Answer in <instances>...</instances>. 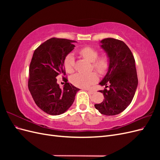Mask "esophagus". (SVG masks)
I'll use <instances>...</instances> for the list:
<instances>
[{"mask_svg": "<svg viewBox=\"0 0 160 160\" xmlns=\"http://www.w3.org/2000/svg\"><path fill=\"white\" fill-rule=\"evenodd\" d=\"M86 91H88V93H90V94H93V93H95V91L92 90V89H86Z\"/></svg>", "mask_w": 160, "mask_h": 160, "instance_id": "34e87169", "label": "esophagus"}]
</instances>
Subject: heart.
Segmentation results:
<instances>
[{"label":"heart","instance_id":"1","mask_svg":"<svg viewBox=\"0 0 160 160\" xmlns=\"http://www.w3.org/2000/svg\"><path fill=\"white\" fill-rule=\"evenodd\" d=\"M79 53L84 59L92 62L93 68L99 73L104 74L107 72L109 66V59L108 55H103L98 57V51L95 48L89 46L81 48ZM63 66L68 73H72L75 71V58L72 53H69L65 57ZM98 80V76L94 72L90 73L77 72L71 77V82L72 85L83 89L89 88Z\"/></svg>","mask_w":160,"mask_h":160}]
</instances>
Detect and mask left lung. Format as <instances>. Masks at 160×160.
Returning a JSON list of instances; mask_svg holds the SVG:
<instances>
[{
	"label": "left lung",
	"instance_id": "1",
	"mask_svg": "<svg viewBox=\"0 0 160 160\" xmlns=\"http://www.w3.org/2000/svg\"><path fill=\"white\" fill-rule=\"evenodd\" d=\"M101 47L109 59L108 71L99 85H109V89L101 90L105 99L95 104L101 114L115 115L122 113L132 102L138 85L135 59L124 42L113 38L101 41Z\"/></svg>",
	"mask_w": 160,
	"mask_h": 160
}]
</instances>
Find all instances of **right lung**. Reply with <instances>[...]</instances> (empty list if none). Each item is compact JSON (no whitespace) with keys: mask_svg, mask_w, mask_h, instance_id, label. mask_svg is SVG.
I'll list each match as a JSON object with an SVG mask.
<instances>
[{"mask_svg":"<svg viewBox=\"0 0 160 160\" xmlns=\"http://www.w3.org/2000/svg\"><path fill=\"white\" fill-rule=\"evenodd\" d=\"M76 41L66 38H51L34 51L29 67L28 88L36 105L47 114L61 115L68 109L79 89L71 83L61 89L56 77L65 75V57L73 50Z\"/></svg>","mask_w":160,"mask_h":160,"instance_id":"obj_1","label":"right lung"}]
</instances>
